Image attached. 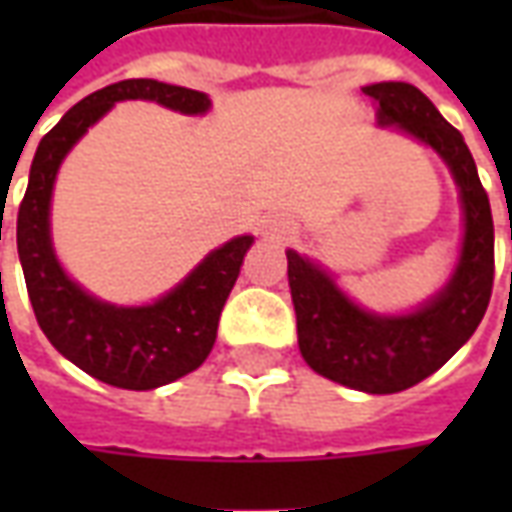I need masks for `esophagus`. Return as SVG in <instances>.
Listing matches in <instances>:
<instances>
[{"label":"esophagus","instance_id":"esophagus-1","mask_svg":"<svg viewBox=\"0 0 512 512\" xmlns=\"http://www.w3.org/2000/svg\"><path fill=\"white\" fill-rule=\"evenodd\" d=\"M266 233L274 235V238H288V235L293 233V224H290L288 219L274 216V219H266Z\"/></svg>","mask_w":512,"mask_h":512}]
</instances>
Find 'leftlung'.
I'll return each mask as SVG.
<instances>
[{
  "label": "left lung",
  "mask_w": 512,
  "mask_h": 512,
  "mask_svg": "<svg viewBox=\"0 0 512 512\" xmlns=\"http://www.w3.org/2000/svg\"><path fill=\"white\" fill-rule=\"evenodd\" d=\"M381 126H397L439 153L461 189L466 233L450 285L422 310L381 318L359 310L334 279L288 249V282L304 362L337 384L359 392L392 395L436 373L483 321L494 290V219L474 158L414 84L381 82L365 87Z\"/></svg>",
  "instance_id": "8db88e82"
}]
</instances>
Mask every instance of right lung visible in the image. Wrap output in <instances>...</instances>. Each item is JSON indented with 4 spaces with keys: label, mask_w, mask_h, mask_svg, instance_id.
Wrapping results in <instances>:
<instances>
[{
    "label": "right lung",
    "mask_w": 512,
    "mask_h": 512,
    "mask_svg": "<svg viewBox=\"0 0 512 512\" xmlns=\"http://www.w3.org/2000/svg\"><path fill=\"white\" fill-rule=\"evenodd\" d=\"M126 98L156 101L183 115H202L211 106L205 93L156 79H126L87 95L40 139L18 205L16 241L29 301L49 343L87 376L142 392L186 376L208 359L224 301L255 238L241 235L213 249L178 288L147 307L104 304L65 277L49 238L57 169L79 136Z\"/></svg>",
    "instance_id": "right-lung-1"
}]
</instances>
